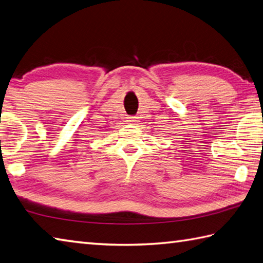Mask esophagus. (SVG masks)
I'll return each instance as SVG.
<instances>
[{"instance_id":"obj_1","label":"esophagus","mask_w":263,"mask_h":263,"mask_svg":"<svg viewBox=\"0 0 263 263\" xmlns=\"http://www.w3.org/2000/svg\"><path fill=\"white\" fill-rule=\"evenodd\" d=\"M127 122L128 123H135V122H137V119H136V117L132 116V117H128L127 118Z\"/></svg>"}]
</instances>
